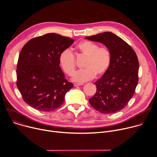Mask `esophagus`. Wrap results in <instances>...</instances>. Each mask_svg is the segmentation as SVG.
Instances as JSON below:
<instances>
[{
	"mask_svg": "<svg viewBox=\"0 0 157 157\" xmlns=\"http://www.w3.org/2000/svg\"><path fill=\"white\" fill-rule=\"evenodd\" d=\"M82 85V84H81V83H74V86L75 87H76V86H81Z\"/></svg>",
	"mask_w": 157,
	"mask_h": 157,
	"instance_id": "obj_1",
	"label": "esophagus"
}]
</instances>
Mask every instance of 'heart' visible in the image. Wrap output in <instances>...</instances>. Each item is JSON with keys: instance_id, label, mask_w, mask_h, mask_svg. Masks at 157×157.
<instances>
[{"instance_id": "heart-1", "label": "heart", "mask_w": 157, "mask_h": 157, "mask_svg": "<svg viewBox=\"0 0 157 157\" xmlns=\"http://www.w3.org/2000/svg\"><path fill=\"white\" fill-rule=\"evenodd\" d=\"M76 48L86 57L82 70L77 71L72 79L75 82H84L93 79L96 75L100 77L109 69L111 63V53L106 47H99L97 43L90 41L79 43ZM59 63L63 71L71 76L76 69L75 58L70 49L64 50L59 56Z\"/></svg>"}]
</instances>
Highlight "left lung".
<instances>
[{
    "instance_id": "obj_1",
    "label": "left lung",
    "mask_w": 157,
    "mask_h": 157,
    "mask_svg": "<svg viewBox=\"0 0 157 157\" xmlns=\"http://www.w3.org/2000/svg\"><path fill=\"white\" fill-rule=\"evenodd\" d=\"M85 38L104 44L112 57L106 73L94 82L97 91L89 102L101 113H116L126 106L135 93L139 81L137 56L128 44L113 33L107 32Z\"/></svg>"
}]
</instances>
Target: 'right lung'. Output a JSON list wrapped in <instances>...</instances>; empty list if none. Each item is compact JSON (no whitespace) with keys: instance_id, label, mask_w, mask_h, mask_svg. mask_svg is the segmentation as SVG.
<instances>
[{"instance_id":"1","label":"right lung","mask_w":157,"mask_h":157,"mask_svg":"<svg viewBox=\"0 0 157 157\" xmlns=\"http://www.w3.org/2000/svg\"><path fill=\"white\" fill-rule=\"evenodd\" d=\"M73 43L72 38L52 33L31 39L22 48L17 66V86L27 104L44 112L63 104L73 84L59 66V56Z\"/></svg>"}]
</instances>
